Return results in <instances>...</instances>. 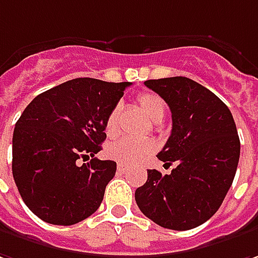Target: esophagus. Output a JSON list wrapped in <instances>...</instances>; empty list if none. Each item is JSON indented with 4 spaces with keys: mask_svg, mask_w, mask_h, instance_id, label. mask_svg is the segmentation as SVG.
<instances>
[{
    "mask_svg": "<svg viewBox=\"0 0 258 258\" xmlns=\"http://www.w3.org/2000/svg\"><path fill=\"white\" fill-rule=\"evenodd\" d=\"M117 170H118V173L120 174H124L127 170H128V167L127 165H124V164H118L117 165Z\"/></svg>",
    "mask_w": 258,
    "mask_h": 258,
    "instance_id": "esophagus-1",
    "label": "esophagus"
}]
</instances>
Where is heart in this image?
<instances>
[{"instance_id":"heart-1","label":"heart","mask_w":258,"mask_h":258,"mask_svg":"<svg viewBox=\"0 0 258 258\" xmlns=\"http://www.w3.org/2000/svg\"><path fill=\"white\" fill-rule=\"evenodd\" d=\"M138 104L147 117L153 121L163 120L165 112L164 101L151 93H143L138 97ZM120 114V104L115 105L108 114L105 121V131L108 136H112L117 130V121ZM156 146L150 140H133V138H120L110 143L105 148V154L114 161L121 164H136L144 157L153 154Z\"/></svg>"}]
</instances>
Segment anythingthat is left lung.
<instances>
[{
	"mask_svg": "<svg viewBox=\"0 0 258 258\" xmlns=\"http://www.w3.org/2000/svg\"><path fill=\"white\" fill-rule=\"evenodd\" d=\"M144 84L171 110V136L157 157L167 167L177 165L170 174L148 170L136 201L158 226L190 230L217 213L233 184L240 158L234 118L216 94L187 77Z\"/></svg>",
	"mask_w": 258,
	"mask_h": 258,
	"instance_id": "obj_1",
	"label": "left lung"
}]
</instances>
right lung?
Masks as SVG:
<instances>
[{"label":"right lung","mask_w":258,"mask_h":258,"mask_svg":"<svg viewBox=\"0 0 258 258\" xmlns=\"http://www.w3.org/2000/svg\"><path fill=\"white\" fill-rule=\"evenodd\" d=\"M131 83L74 78L37 95L15 124L13 175L24 203L45 223L73 226L95 213L117 163L94 156L105 121ZM92 157L78 166L80 158Z\"/></svg>","instance_id":"1"}]
</instances>
